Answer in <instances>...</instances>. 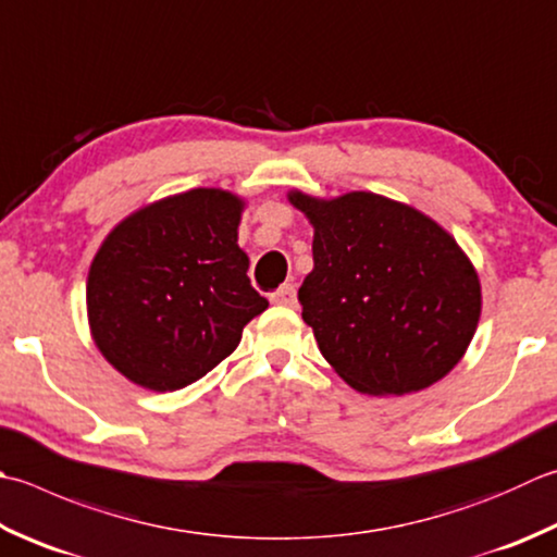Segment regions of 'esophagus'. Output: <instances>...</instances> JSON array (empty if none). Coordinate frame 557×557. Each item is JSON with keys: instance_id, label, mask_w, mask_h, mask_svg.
<instances>
[{"instance_id": "1", "label": "esophagus", "mask_w": 557, "mask_h": 557, "mask_svg": "<svg viewBox=\"0 0 557 557\" xmlns=\"http://www.w3.org/2000/svg\"><path fill=\"white\" fill-rule=\"evenodd\" d=\"M272 304H277V307L294 309V307H297V289H294V285H285L282 289H277L275 294H272Z\"/></svg>"}]
</instances>
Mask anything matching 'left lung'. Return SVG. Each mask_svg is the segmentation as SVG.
I'll return each instance as SVG.
<instances>
[{"label": "left lung", "instance_id": "1", "mask_svg": "<svg viewBox=\"0 0 557 557\" xmlns=\"http://www.w3.org/2000/svg\"><path fill=\"white\" fill-rule=\"evenodd\" d=\"M287 200L313 226V270L301 319L347 386L403 396L461 362L481 321L478 270L456 238L418 207L369 190Z\"/></svg>", "mask_w": 557, "mask_h": 557}]
</instances>
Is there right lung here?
<instances>
[{"mask_svg": "<svg viewBox=\"0 0 557 557\" xmlns=\"http://www.w3.org/2000/svg\"><path fill=\"white\" fill-rule=\"evenodd\" d=\"M242 195L193 188L141 205L98 246L86 319L98 352L133 384L178 391L232 355L268 309L238 246Z\"/></svg>", "mask_w": 557, "mask_h": 557, "instance_id": "add662e5", "label": "right lung"}]
</instances>
